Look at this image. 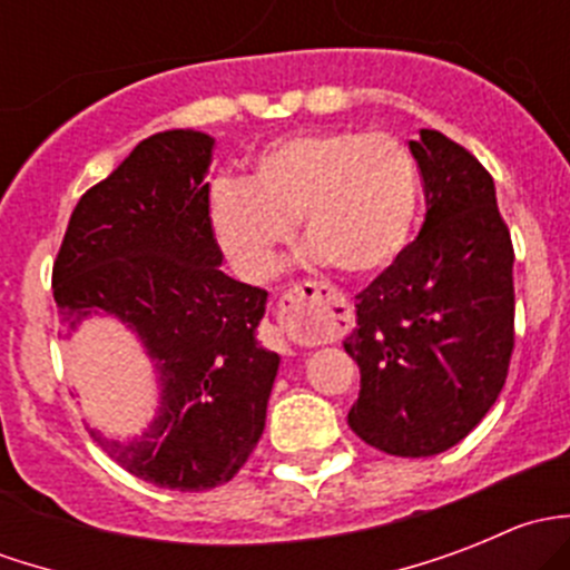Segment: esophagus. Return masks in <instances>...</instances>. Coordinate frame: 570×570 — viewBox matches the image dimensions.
Wrapping results in <instances>:
<instances>
[{
    "label": "esophagus",
    "mask_w": 570,
    "mask_h": 570,
    "mask_svg": "<svg viewBox=\"0 0 570 570\" xmlns=\"http://www.w3.org/2000/svg\"><path fill=\"white\" fill-rule=\"evenodd\" d=\"M342 292H336L327 284H317V281L295 286V289H289V295L281 301V314H284V320L289 322L295 331L306 333V336L312 338L331 336L338 327V320H342Z\"/></svg>",
    "instance_id": "1"
}]
</instances>
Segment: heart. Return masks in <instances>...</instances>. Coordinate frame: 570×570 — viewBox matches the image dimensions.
Instances as JSON below:
<instances>
[{
  "mask_svg": "<svg viewBox=\"0 0 570 570\" xmlns=\"http://www.w3.org/2000/svg\"><path fill=\"white\" fill-rule=\"evenodd\" d=\"M422 204L416 159L389 135L333 129L269 142L248 181L217 178L209 226L239 278L262 281L301 220L306 258L350 275L389 269Z\"/></svg>",
  "mask_w": 570,
  "mask_h": 570,
  "instance_id": "obj_1",
  "label": "heart"
}]
</instances>
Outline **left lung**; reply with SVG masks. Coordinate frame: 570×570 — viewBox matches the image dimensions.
Segmentation results:
<instances>
[{
  "mask_svg": "<svg viewBox=\"0 0 570 570\" xmlns=\"http://www.w3.org/2000/svg\"><path fill=\"white\" fill-rule=\"evenodd\" d=\"M424 181L419 237L355 295L344 350L361 370L347 422L396 458H430L491 411L513 353V243L493 178L435 129L407 140Z\"/></svg>",
  "mask_w": 570,
  "mask_h": 570,
  "instance_id": "8db88e82",
  "label": "left lung"
}]
</instances>
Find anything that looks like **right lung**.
<instances>
[{
    "instance_id": "1",
    "label": "right lung",
    "mask_w": 570,
    "mask_h": 570,
    "mask_svg": "<svg viewBox=\"0 0 570 570\" xmlns=\"http://www.w3.org/2000/svg\"><path fill=\"white\" fill-rule=\"evenodd\" d=\"M212 151L215 137L195 129L142 140L79 198L51 275L62 336L109 317L151 361L148 428L129 441L88 430L129 474L170 491H206L243 469L281 364L256 338L267 292L220 269Z\"/></svg>"
}]
</instances>
